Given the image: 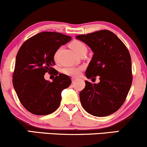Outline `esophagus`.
Segmentation results:
<instances>
[{
    "mask_svg": "<svg viewBox=\"0 0 147 147\" xmlns=\"http://www.w3.org/2000/svg\"><path fill=\"white\" fill-rule=\"evenodd\" d=\"M77 78H76V77H72V82H75L76 81H77Z\"/></svg>",
    "mask_w": 147,
    "mask_h": 147,
    "instance_id": "esophagus-1",
    "label": "esophagus"
}]
</instances>
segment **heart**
<instances>
[{"instance_id":"obj_1","label":"heart","mask_w":147,"mask_h":147,"mask_svg":"<svg viewBox=\"0 0 147 147\" xmlns=\"http://www.w3.org/2000/svg\"><path fill=\"white\" fill-rule=\"evenodd\" d=\"M70 48L75 52L77 55H80L82 52H87V48L86 45L84 44L83 42L79 41V40H74L69 44ZM59 49L57 50L56 52H55L54 55V59L55 61L57 60V57H58L59 52ZM82 68L80 67H68V68H65L63 69V72L65 75L69 76H73V77H77L80 74L81 71H82Z\"/></svg>"}]
</instances>
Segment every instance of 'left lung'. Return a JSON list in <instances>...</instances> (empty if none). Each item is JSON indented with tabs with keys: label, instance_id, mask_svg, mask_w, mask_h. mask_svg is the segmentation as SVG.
Instances as JSON below:
<instances>
[{
	"label": "left lung",
	"instance_id": "8db88e82",
	"mask_svg": "<svg viewBox=\"0 0 147 147\" xmlns=\"http://www.w3.org/2000/svg\"><path fill=\"white\" fill-rule=\"evenodd\" d=\"M94 52L86 76L98 84L85 81L79 93L81 104L86 112L105 117L116 112L127 97L133 81L131 55L126 45L112 32L99 30L76 36Z\"/></svg>",
	"mask_w": 147,
	"mask_h": 147
}]
</instances>
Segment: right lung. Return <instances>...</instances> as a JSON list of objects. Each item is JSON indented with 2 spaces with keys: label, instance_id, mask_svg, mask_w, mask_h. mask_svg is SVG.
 <instances>
[{
  "label": "right lung",
  "instance_id": "1",
  "mask_svg": "<svg viewBox=\"0 0 147 147\" xmlns=\"http://www.w3.org/2000/svg\"><path fill=\"white\" fill-rule=\"evenodd\" d=\"M71 36L55 32H43L26 40L16 55L12 82L20 102L27 111L36 115H46L58 109L61 93L72 83L68 75L58 74L52 68L55 52ZM55 70L53 82L44 75Z\"/></svg>",
  "mask_w": 147,
  "mask_h": 147
}]
</instances>
